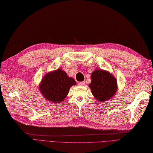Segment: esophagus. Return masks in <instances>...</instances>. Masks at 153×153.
<instances>
[{"instance_id": "1", "label": "esophagus", "mask_w": 153, "mask_h": 153, "mask_svg": "<svg viewBox=\"0 0 153 153\" xmlns=\"http://www.w3.org/2000/svg\"><path fill=\"white\" fill-rule=\"evenodd\" d=\"M85 85V81H82V82H78V85L79 86H84Z\"/></svg>"}]
</instances>
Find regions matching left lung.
<instances>
[{
    "instance_id": "1",
    "label": "left lung",
    "mask_w": 153,
    "mask_h": 153,
    "mask_svg": "<svg viewBox=\"0 0 153 153\" xmlns=\"http://www.w3.org/2000/svg\"><path fill=\"white\" fill-rule=\"evenodd\" d=\"M91 78L89 87L98 101H107L116 94L117 81L110 72L104 70H95L92 72Z\"/></svg>"
}]
</instances>
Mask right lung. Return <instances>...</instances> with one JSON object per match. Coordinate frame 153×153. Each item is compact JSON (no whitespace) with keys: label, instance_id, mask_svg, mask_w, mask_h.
Masks as SVG:
<instances>
[{"label":"right lung","instance_id":"add662e5","mask_svg":"<svg viewBox=\"0 0 153 153\" xmlns=\"http://www.w3.org/2000/svg\"><path fill=\"white\" fill-rule=\"evenodd\" d=\"M75 85L76 82L73 78L68 77L65 71L58 68L43 77L39 90L46 100L60 103L65 99L70 88Z\"/></svg>","mask_w":153,"mask_h":153}]
</instances>
